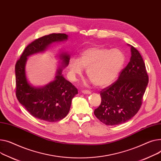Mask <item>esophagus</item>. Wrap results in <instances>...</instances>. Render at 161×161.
Returning <instances> with one entry per match:
<instances>
[{"label":"esophagus","mask_w":161,"mask_h":161,"mask_svg":"<svg viewBox=\"0 0 161 161\" xmlns=\"http://www.w3.org/2000/svg\"><path fill=\"white\" fill-rule=\"evenodd\" d=\"M82 92L83 94H89L91 93V92L89 90H82Z\"/></svg>","instance_id":"34e87169"}]
</instances>
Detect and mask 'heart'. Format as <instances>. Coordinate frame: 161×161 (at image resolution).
Here are the masks:
<instances>
[{
	"label": "heart",
	"mask_w": 161,
	"mask_h": 161,
	"mask_svg": "<svg viewBox=\"0 0 161 161\" xmlns=\"http://www.w3.org/2000/svg\"><path fill=\"white\" fill-rule=\"evenodd\" d=\"M125 61L122 51L103 47H91L83 50L80 58H72L69 69L72 78L82 74L87 69V75L92 84L105 87L111 83L122 70Z\"/></svg>",
	"instance_id": "obj_1"
}]
</instances>
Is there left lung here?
Masks as SVG:
<instances>
[{
	"label": "left lung",
	"mask_w": 161,
	"mask_h": 161,
	"mask_svg": "<svg viewBox=\"0 0 161 161\" xmlns=\"http://www.w3.org/2000/svg\"><path fill=\"white\" fill-rule=\"evenodd\" d=\"M131 47L130 61L118 80L100 92L102 102L94 113L105 125H119L130 120L142 103L149 78L141 53Z\"/></svg>",
	"instance_id": "1"
}]
</instances>
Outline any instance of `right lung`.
<instances>
[{
    "label": "right lung",
    "mask_w": 161,
    "mask_h": 161,
    "mask_svg": "<svg viewBox=\"0 0 161 161\" xmlns=\"http://www.w3.org/2000/svg\"><path fill=\"white\" fill-rule=\"evenodd\" d=\"M65 34H52L32 41L24 50L15 64V94L19 103L36 119L48 122L59 121L69 112L72 99L78 94V89L61 75L62 69L57 72L56 80L42 88L30 86L25 74L26 57L43 51L52 42L67 39ZM63 65L67 66L69 56L61 55Z\"/></svg>",
    "instance_id": "1"
}]
</instances>
